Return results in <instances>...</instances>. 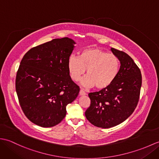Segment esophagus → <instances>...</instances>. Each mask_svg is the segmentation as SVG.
Returning a JSON list of instances; mask_svg holds the SVG:
<instances>
[{"instance_id": "esophagus-1", "label": "esophagus", "mask_w": 159, "mask_h": 159, "mask_svg": "<svg viewBox=\"0 0 159 159\" xmlns=\"http://www.w3.org/2000/svg\"><path fill=\"white\" fill-rule=\"evenodd\" d=\"M79 95L80 96H85V95H86V93L84 92V90L83 89H80V92H79Z\"/></svg>"}]
</instances>
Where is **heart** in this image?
Returning a JSON list of instances; mask_svg holds the SVG:
<instances>
[{"instance_id": "1", "label": "heart", "mask_w": 159, "mask_h": 159, "mask_svg": "<svg viewBox=\"0 0 159 159\" xmlns=\"http://www.w3.org/2000/svg\"><path fill=\"white\" fill-rule=\"evenodd\" d=\"M120 69V61L113 55L99 48H87L79 53V57L71 55L67 61V70L74 81H78L87 70L81 85L86 87L95 86L103 89L116 80Z\"/></svg>"}]
</instances>
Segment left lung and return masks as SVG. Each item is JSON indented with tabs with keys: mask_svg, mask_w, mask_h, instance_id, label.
<instances>
[{
	"mask_svg": "<svg viewBox=\"0 0 159 159\" xmlns=\"http://www.w3.org/2000/svg\"><path fill=\"white\" fill-rule=\"evenodd\" d=\"M120 61V72L110 86L99 92L89 93V107L85 117L91 124L109 128L122 123L133 113L139 99L141 71L133 59L124 52L111 49Z\"/></svg>",
	"mask_w": 159,
	"mask_h": 159,
	"instance_id": "1",
	"label": "left lung"
}]
</instances>
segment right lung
<instances>
[{"instance_id": "add662e5", "label": "right lung", "mask_w": 159, "mask_h": 159, "mask_svg": "<svg viewBox=\"0 0 159 159\" xmlns=\"http://www.w3.org/2000/svg\"><path fill=\"white\" fill-rule=\"evenodd\" d=\"M76 42L68 38L54 39L26 52L16 74V89L26 117L43 128L55 126L66 115V106L80 88L67 70Z\"/></svg>"}]
</instances>
